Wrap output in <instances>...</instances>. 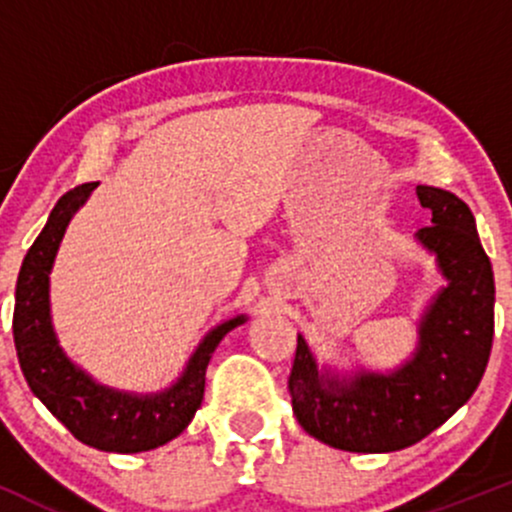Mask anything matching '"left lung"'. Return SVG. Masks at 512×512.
Returning <instances> with one entry per match:
<instances>
[{
	"label": "left lung",
	"mask_w": 512,
	"mask_h": 512,
	"mask_svg": "<svg viewBox=\"0 0 512 512\" xmlns=\"http://www.w3.org/2000/svg\"><path fill=\"white\" fill-rule=\"evenodd\" d=\"M431 226L414 233L445 286L416 322V349L392 370L337 373L317 366L298 334L289 392L305 433L346 452H395L436 431L474 395L493 342V269L460 197L416 185Z\"/></svg>",
	"instance_id": "8db88e82"
}]
</instances>
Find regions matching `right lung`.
I'll return each instance as SVG.
<instances>
[{
  "mask_svg": "<svg viewBox=\"0 0 512 512\" xmlns=\"http://www.w3.org/2000/svg\"><path fill=\"white\" fill-rule=\"evenodd\" d=\"M98 182L74 187L60 197L40 236L23 257L16 281L14 344L28 387L50 414L84 445L103 452H144L178 438L204 399L211 354L228 332L248 320H223L192 351L180 378L161 392H125L101 385L64 354L52 327L50 272L72 216L86 204Z\"/></svg>",
  "mask_w": 512,
  "mask_h": 512,
  "instance_id": "add662e5",
  "label": "right lung"
}]
</instances>
